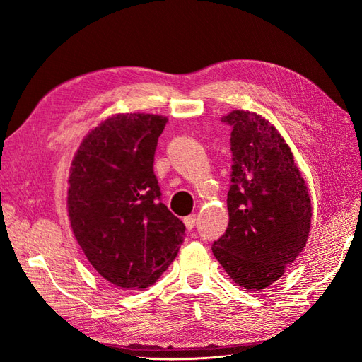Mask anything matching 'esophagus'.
<instances>
[{
    "instance_id": "1",
    "label": "esophagus",
    "mask_w": 362,
    "mask_h": 362,
    "mask_svg": "<svg viewBox=\"0 0 362 362\" xmlns=\"http://www.w3.org/2000/svg\"><path fill=\"white\" fill-rule=\"evenodd\" d=\"M184 225H185V228H187V231H192V229L196 225V217L194 216H187L184 218Z\"/></svg>"
}]
</instances>
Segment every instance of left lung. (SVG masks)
<instances>
[{
	"label": "left lung",
	"instance_id": "left-lung-1",
	"mask_svg": "<svg viewBox=\"0 0 362 362\" xmlns=\"http://www.w3.org/2000/svg\"><path fill=\"white\" fill-rule=\"evenodd\" d=\"M229 223L214 242L216 259L237 286L261 291L278 281L308 242L313 205L291 148L255 112L233 110Z\"/></svg>",
	"mask_w": 362,
	"mask_h": 362
}]
</instances>
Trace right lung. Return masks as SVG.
Returning <instances> with one entry per match:
<instances>
[{
    "label": "right lung",
    "mask_w": 362,
    "mask_h": 362,
    "mask_svg": "<svg viewBox=\"0 0 362 362\" xmlns=\"http://www.w3.org/2000/svg\"><path fill=\"white\" fill-rule=\"evenodd\" d=\"M168 117L116 113L84 136L71 163L68 216L86 258L124 290H145L184 242L185 226L160 202L152 170Z\"/></svg>",
    "instance_id": "1"
}]
</instances>
